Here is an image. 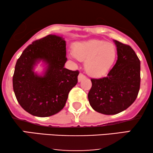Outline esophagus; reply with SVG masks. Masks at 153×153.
Instances as JSON below:
<instances>
[{"label":"esophagus","instance_id":"1","mask_svg":"<svg viewBox=\"0 0 153 153\" xmlns=\"http://www.w3.org/2000/svg\"><path fill=\"white\" fill-rule=\"evenodd\" d=\"M85 78V76H84V75L81 73V74H79V76H78V81H79V82H81V81H82L83 79H84Z\"/></svg>","mask_w":153,"mask_h":153}]
</instances>
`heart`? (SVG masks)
<instances>
[{
    "label": "heart",
    "mask_w": 153,
    "mask_h": 153,
    "mask_svg": "<svg viewBox=\"0 0 153 153\" xmlns=\"http://www.w3.org/2000/svg\"><path fill=\"white\" fill-rule=\"evenodd\" d=\"M72 53L76 59L85 61V70L89 76L100 78L107 74L114 65L117 52L114 44L92 39L76 43Z\"/></svg>",
    "instance_id": "b5f03b06"
}]
</instances>
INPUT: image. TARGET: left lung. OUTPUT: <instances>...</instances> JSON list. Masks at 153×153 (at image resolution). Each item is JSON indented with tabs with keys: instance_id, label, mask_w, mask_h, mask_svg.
Listing matches in <instances>:
<instances>
[{
	"instance_id": "8db88e82",
	"label": "left lung",
	"mask_w": 153,
	"mask_h": 153,
	"mask_svg": "<svg viewBox=\"0 0 153 153\" xmlns=\"http://www.w3.org/2000/svg\"><path fill=\"white\" fill-rule=\"evenodd\" d=\"M118 60L102 79H92L88 98L100 114L114 115L127 109L137 99L140 88V60L130 46L114 40Z\"/></svg>"
}]
</instances>
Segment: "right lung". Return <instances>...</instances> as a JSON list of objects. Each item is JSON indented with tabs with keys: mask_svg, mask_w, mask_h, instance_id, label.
Returning <instances> with one entry per match:
<instances>
[{
	"mask_svg": "<svg viewBox=\"0 0 153 153\" xmlns=\"http://www.w3.org/2000/svg\"><path fill=\"white\" fill-rule=\"evenodd\" d=\"M67 60L65 40L58 35H47L24 49L16 61L12 83L16 100L26 111L48 117L63 108L79 74L64 68ZM40 62L45 67L39 75L34 68Z\"/></svg>",
	"mask_w": 153,
	"mask_h": 153,
	"instance_id": "right-lung-1",
	"label": "right lung"
}]
</instances>
